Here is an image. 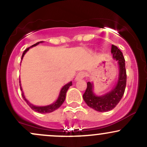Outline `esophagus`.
<instances>
[{
    "label": "esophagus",
    "instance_id": "1",
    "mask_svg": "<svg viewBox=\"0 0 147 147\" xmlns=\"http://www.w3.org/2000/svg\"><path fill=\"white\" fill-rule=\"evenodd\" d=\"M85 77V73L84 72H79L78 74H77V76L75 77V80L76 81H79L81 80V79H84Z\"/></svg>",
    "mask_w": 147,
    "mask_h": 147
}]
</instances>
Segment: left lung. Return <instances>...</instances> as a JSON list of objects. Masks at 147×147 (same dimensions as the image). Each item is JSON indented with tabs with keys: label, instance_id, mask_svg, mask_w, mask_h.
<instances>
[{
	"label": "left lung",
	"instance_id": "left-lung-1",
	"mask_svg": "<svg viewBox=\"0 0 147 147\" xmlns=\"http://www.w3.org/2000/svg\"><path fill=\"white\" fill-rule=\"evenodd\" d=\"M111 53L113 57L119 64V78L115 87L106 95L97 96L93 92V85L90 82L87 83V88L83 95L84 100L89 107L99 112H106L113 109L122 98L126 85V71L125 59L122 52L115 45H112Z\"/></svg>",
	"mask_w": 147,
	"mask_h": 147
}]
</instances>
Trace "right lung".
<instances>
[{"mask_svg": "<svg viewBox=\"0 0 147 147\" xmlns=\"http://www.w3.org/2000/svg\"><path fill=\"white\" fill-rule=\"evenodd\" d=\"M40 43H43V41L38 42V43H35V44L32 45L31 47H29V48H27L26 50H25V51L23 52V55H22V57H21V59H23V57H24L25 54L26 53L27 51H28V50H29L30 48H32V47H34V46H36V45L39 44ZM19 83H21V82H20V81H19ZM72 84L71 82H70V83L65 84V85L64 86L63 88H62L61 90L58 99H57V100L56 101V102H55V103H53V104H50V105H48V106H36L33 105V104H30V103L28 102V101L26 99H25L23 91H22L21 95H22V97H23V99H24L25 102H26L27 104H28V105L32 109V110L36 111V112L39 113H48L53 112L54 111L57 110V109H59V108L60 106L62 105V104H63L64 101H65V95H66L67 90H68L69 87H70V86H72ZM20 88H21V90H22V88L21 86V84H20Z\"/></svg>", "mask_w": 147, "mask_h": 147, "instance_id": "add662e5", "label": "right lung"}]
</instances>
